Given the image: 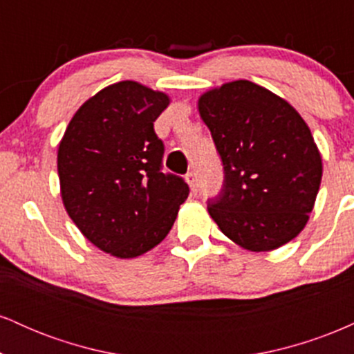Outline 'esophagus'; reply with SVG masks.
<instances>
[{"label": "esophagus", "instance_id": "34e87169", "mask_svg": "<svg viewBox=\"0 0 354 354\" xmlns=\"http://www.w3.org/2000/svg\"><path fill=\"white\" fill-rule=\"evenodd\" d=\"M186 181H188L191 191H193V193H198V188H200V185H198V176H196V173L191 171V173L186 174Z\"/></svg>", "mask_w": 354, "mask_h": 354}]
</instances>
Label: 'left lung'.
<instances>
[{"instance_id":"obj_1","label":"left lung","mask_w":354,"mask_h":354,"mask_svg":"<svg viewBox=\"0 0 354 354\" xmlns=\"http://www.w3.org/2000/svg\"><path fill=\"white\" fill-rule=\"evenodd\" d=\"M225 181L208 213L245 250L271 251L298 236L318 194L323 163L299 113L270 89L238 80L198 100Z\"/></svg>"}]
</instances>
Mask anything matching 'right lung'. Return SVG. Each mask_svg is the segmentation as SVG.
<instances>
[{
    "instance_id": "right-lung-1",
    "label": "right lung",
    "mask_w": 354,
    "mask_h": 354,
    "mask_svg": "<svg viewBox=\"0 0 354 354\" xmlns=\"http://www.w3.org/2000/svg\"><path fill=\"white\" fill-rule=\"evenodd\" d=\"M168 95L120 81L83 103L58 148L61 198L88 241L116 258L160 245L189 194L161 171L165 145L153 123Z\"/></svg>"
}]
</instances>
